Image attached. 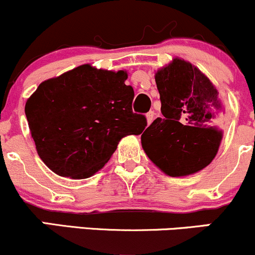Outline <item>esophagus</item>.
Masks as SVG:
<instances>
[{
	"label": "esophagus",
	"instance_id": "obj_1",
	"mask_svg": "<svg viewBox=\"0 0 255 255\" xmlns=\"http://www.w3.org/2000/svg\"><path fill=\"white\" fill-rule=\"evenodd\" d=\"M154 119V113L153 111H150V113L146 114V120H147V125H151L152 121Z\"/></svg>",
	"mask_w": 255,
	"mask_h": 255
}]
</instances>
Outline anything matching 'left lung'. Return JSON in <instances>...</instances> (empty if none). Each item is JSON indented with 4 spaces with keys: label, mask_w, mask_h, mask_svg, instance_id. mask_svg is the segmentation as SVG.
Returning <instances> with one entry per match:
<instances>
[{
    "label": "left lung",
    "mask_w": 255,
    "mask_h": 255,
    "mask_svg": "<svg viewBox=\"0 0 255 255\" xmlns=\"http://www.w3.org/2000/svg\"><path fill=\"white\" fill-rule=\"evenodd\" d=\"M154 79L163 119L141 134L142 148L169 176L200 171L216 157L223 136L222 96L204 73L182 58L158 69Z\"/></svg>",
    "instance_id": "left-lung-1"
}]
</instances>
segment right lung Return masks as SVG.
Returning a JSON list of instances; mask_svg holds the SVG:
<instances>
[{
	"mask_svg": "<svg viewBox=\"0 0 255 255\" xmlns=\"http://www.w3.org/2000/svg\"><path fill=\"white\" fill-rule=\"evenodd\" d=\"M127 72L83 64L43 81L25 114L40 159L63 177L87 178L101 170L126 135L141 134L144 115L133 113Z\"/></svg>",
	"mask_w": 255,
	"mask_h": 255,
	"instance_id": "add662e5",
	"label": "right lung"
}]
</instances>
